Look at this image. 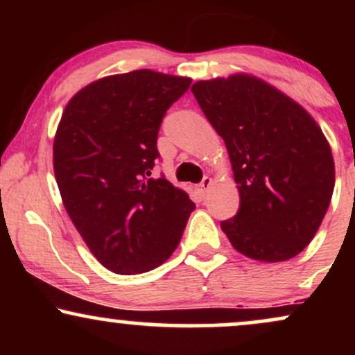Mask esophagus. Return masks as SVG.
Segmentation results:
<instances>
[{
  "label": "esophagus",
  "instance_id": "obj_1",
  "mask_svg": "<svg viewBox=\"0 0 355 355\" xmlns=\"http://www.w3.org/2000/svg\"><path fill=\"white\" fill-rule=\"evenodd\" d=\"M211 185V178L210 177H205L203 180L200 182V185H198V190H200L202 195H207V191H209Z\"/></svg>",
  "mask_w": 355,
  "mask_h": 355
}]
</instances>
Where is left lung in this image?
I'll return each mask as SVG.
<instances>
[{"mask_svg":"<svg viewBox=\"0 0 355 355\" xmlns=\"http://www.w3.org/2000/svg\"><path fill=\"white\" fill-rule=\"evenodd\" d=\"M195 98L229 152L240 207L220 223L240 254L260 262L299 255L331 203L336 170L317 121L252 75L197 81Z\"/></svg>","mask_w":355,"mask_h":355,"instance_id":"obj_1","label":"left lung"}]
</instances>
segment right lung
Wrapping results in <instances>:
<instances>
[{
    "instance_id": "obj_1",
    "label": "right lung",
    "mask_w": 355,
    "mask_h": 355,
    "mask_svg": "<svg viewBox=\"0 0 355 355\" xmlns=\"http://www.w3.org/2000/svg\"><path fill=\"white\" fill-rule=\"evenodd\" d=\"M190 83L152 70L105 76L61 115L53 144L61 200L92 254L115 274L162 266L195 209L185 191L152 177L162 120Z\"/></svg>"
}]
</instances>
